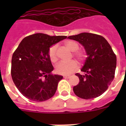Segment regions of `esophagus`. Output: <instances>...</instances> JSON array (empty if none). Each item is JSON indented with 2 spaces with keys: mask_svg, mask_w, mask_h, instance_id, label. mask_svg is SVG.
<instances>
[{
  "mask_svg": "<svg viewBox=\"0 0 126 126\" xmlns=\"http://www.w3.org/2000/svg\"><path fill=\"white\" fill-rule=\"evenodd\" d=\"M70 77H71L70 75H64V76H63V78H65V79H69Z\"/></svg>",
  "mask_w": 126,
  "mask_h": 126,
  "instance_id": "1",
  "label": "esophagus"
}]
</instances>
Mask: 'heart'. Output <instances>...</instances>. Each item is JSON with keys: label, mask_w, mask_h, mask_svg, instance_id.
<instances>
[{"label": "heart", "mask_w": 126, "mask_h": 126, "mask_svg": "<svg viewBox=\"0 0 126 126\" xmlns=\"http://www.w3.org/2000/svg\"><path fill=\"white\" fill-rule=\"evenodd\" d=\"M65 46L71 51H73V56L79 61L84 60L86 55L85 51L82 49H79V44L74 40H67L65 42ZM57 45L51 46L48 50V56L51 62H55L57 60ZM78 69V63L75 60L69 62L61 61L55 66L56 73L60 75H70Z\"/></svg>", "instance_id": "1"}]
</instances>
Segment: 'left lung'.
Segmentation results:
<instances>
[{"label":"left lung","mask_w":126,"mask_h":126,"mask_svg":"<svg viewBox=\"0 0 126 126\" xmlns=\"http://www.w3.org/2000/svg\"><path fill=\"white\" fill-rule=\"evenodd\" d=\"M83 45L88 57L81 69L85 74L77 73L79 84L73 87L75 95L84 99L100 96L112 82L116 67V56L103 36L82 32L68 36Z\"/></svg>","instance_id":"left-lung-1"}]
</instances>
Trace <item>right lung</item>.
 I'll return each mask as SVG.
<instances>
[{
    "mask_svg": "<svg viewBox=\"0 0 126 126\" xmlns=\"http://www.w3.org/2000/svg\"><path fill=\"white\" fill-rule=\"evenodd\" d=\"M66 38L36 33L26 36L19 44L12 58L11 75L17 88L25 97L41 102L54 95L63 77L51 73L53 67L48 50L53 44Z\"/></svg>",
    "mask_w": 126,
    "mask_h": 126,
    "instance_id": "add662e5",
    "label": "right lung"
}]
</instances>
